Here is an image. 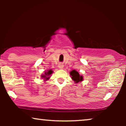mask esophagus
<instances>
[{"mask_svg": "<svg viewBox=\"0 0 126 126\" xmlns=\"http://www.w3.org/2000/svg\"><path fill=\"white\" fill-rule=\"evenodd\" d=\"M63 64H59V67L60 68V69H63Z\"/></svg>", "mask_w": 126, "mask_h": 126, "instance_id": "obj_1", "label": "esophagus"}]
</instances>
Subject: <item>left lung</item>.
Segmentation results:
<instances>
[{
	"instance_id": "1",
	"label": "left lung",
	"mask_w": 126,
	"mask_h": 126,
	"mask_svg": "<svg viewBox=\"0 0 126 126\" xmlns=\"http://www.w3.org/2000/svg\"><path fill=\"white\" fill-rule=\"evenodd\" d=\"M70 76L72 79L74 80L75 83H78L79 82H81L83 80V76L79 75V73L75 70H72L70 72Z\"/></svg>"
}]
</instances>
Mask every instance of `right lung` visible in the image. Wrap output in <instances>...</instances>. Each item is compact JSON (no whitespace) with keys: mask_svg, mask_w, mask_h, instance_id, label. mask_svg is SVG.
Returning <instances> with one entry per match:
<instances>
[{"mask_svg":"<svg viewBox=\"0 0 126 126\" xmlns=\"http://www.w3.org/2000/svg\"><path fill=\"white\" fill-rule=\"evenodd\" d=\"M53 70H51V69H50V70H47V71H46V72L44 73V75H41V78H43V79H44L45 80H48L49 78L50 77V75L52 74V73H53Z\"/></svg>","mask_w":126,"mask_h":126,"instance_id":"1","label":"right lung"}]
</instances>
